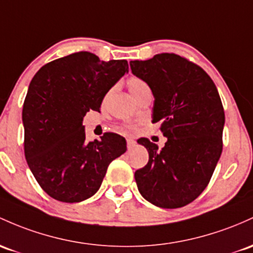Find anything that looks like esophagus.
Segmentation results:
<instances>
[{
    "label": "esophagus",
    "instance_id": "esophagus-1",
    "mask_svg": "<svg viewBox=\"0 0 253 253\" xmlns=\"http://www.w3.org/2000/svg\"><path fill=\"white\" fill-rule=\"evenodd\" d=\"M134 145H135V141L133 140L132 138H127V148L132 149Z\"/></svg>",
    "mask_w": 253,
    "mask_h": 253
}]
</instances>
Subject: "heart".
<instances>
[{
    "label": "heart",
    "mask_w": 253,
    "mask_h": 253,
    "mask_svg": "<svg viewBox=\"0 0 253 253\" xmlns=\"http://www.w3.org/2000/svg\"><path fill=\"white\" fill-rule=\"evenodd\" d=\"M127 86H128L129 92H131V95L133 97L139 95L141 91L145 90V88L149 87L148 84H146V83L144 82V80L139 79V78H131V79H129L128 82H127Z\"/></svg>",
    "instance_id": "heart-1"
}]
</instances>
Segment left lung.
Listing matches in <instances>:
<instances>
[{"label": "left lung", "instance_id": "obj_1", "mask_svg": "<svg viewBox=\"0 0 253 253\" xmlns=\"http://www.w3.org/2000/svg\"><path fill=\"white\" fill-rule=\"evenodd\" d=\"M129 66L151 88L152 122H162L167 138L162 149L138 140L149 152L148 165L134 173L138 190L158 208L185 207L205 190L220 160L224 110L218 91L203 68L175 54Z\"/></svg>", "mask_w": 253, "mask_h": 253}]
</instances>
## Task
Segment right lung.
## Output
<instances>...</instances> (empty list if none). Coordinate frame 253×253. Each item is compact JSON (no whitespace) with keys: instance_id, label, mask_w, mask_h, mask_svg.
I'll return each mask as SVG.
<instances>
[{"instance_id":"obj_1","label":"right lung","mask_w":253,"mask_h":253,"mask_svg":"<svg viewBox=\"0 0 253 253\" xmlns=\"http://www.w3.org/2000/svg\"><path fill=\"white\" fill-rule=\"evenodd\" d=\"M128 73L126 60L101 61L88 51L46 63L30 83L23 107L24 150L33 176L51 198L79 203L101 187L126 139L104 133L86 141L83 119L99 112L108 91Z\"/></svg>"}]
</instances>
